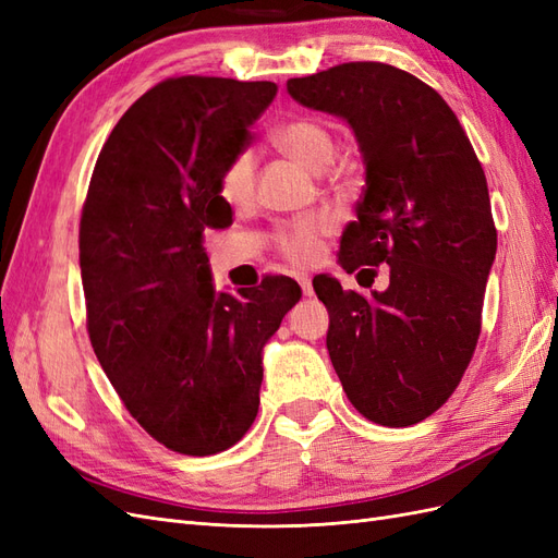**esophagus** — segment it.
I'll return each instance as SVG.
<instances>
[{"label":"esophagus","instance_id":"34e87169","mask_svg":"<svg viewBox=\"0 0 558 558\" xmlns=\"http://www.w3.org/2000/svg\"><path fill=\"white\" fill-rule=\"evenodd\" d=\"M295 279H298V283H300V289H302V295H307V298H312V295H314V289H312V279H310L307 275H298Z\"/></svg>","mask_w":558,"mask_h":558}]
</instances>
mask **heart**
Masks as SVG:
<instances>
[{
	"label": "heart",
	"instance_id": "1",
	"mask_svg": "<svg viewBox=\"0 0 558 558\" xmlns=\"http://www.w3.org/2000/svg\"><path fill=\"white\" fill-rule=\"evenodd\" d=\"M275 146L283 156H289L312 172H324L337 156V137L332 128L314 116H300L293 118L291 123L281 125L275 132ZM253 170H256V160H253L251 150L234 154L218 174V195H221V199L232 207L248 205L253 189H256ZM332 230L335 221L330 214L302 216L295 221L281 223L272 232V244L281 258L293 265H307L318 256L320 242Z\"/></svg>",
	"mask_w": 558,
	"mask_h": 558
}]
</instances>
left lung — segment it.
I'll return each instance as SVG.
<instances>
[{
	"instance_id": "8db88e82",
	"label": "left lung",
	"mask_w": 558,
	"mask_h": 558,
	"mask_svg": "<svg viewBox=\"0 0 558 558\" xmlns=\"http://www.w3.org/2000/svg\"><path fill=\"white\" fill-rule=\"evenodd\" d=\"M286 88L342 116L363 150L365 189L340 265L373 281L388 265V289L373 298L314 277L332 367L365 418L418 424L456 391L482 332L498 244L482 162L445 99L398 66L344 62Z\"/></svg>"
}]
</instances>
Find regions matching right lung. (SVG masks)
<instances>
[{
  "label": "right lung",
  "instance_id": "obj_1",
  "mask_svg": "<svg viewBox=\"0 0 558 558\" xmlns=\"http://www.w3.org/2000/svg\"><path fill=\"white\" fill-rule=\"evenodd\" d=\"M272 81L165 78L111 130L78 226L95 356L137 424L185 456L238 445L260 404L263 347L300 286L216 295L205 230L232 226L218 174L251 142Z\"/></svg>",
  "mask_w": 558,
  "mask_h": 558
}]
</instances>
